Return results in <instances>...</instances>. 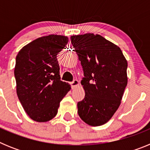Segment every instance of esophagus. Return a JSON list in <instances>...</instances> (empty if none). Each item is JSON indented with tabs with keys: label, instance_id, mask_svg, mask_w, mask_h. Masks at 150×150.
Masks as SVG:
<instances>
[{
	"label": "esophagus",
	"instance_id": "1",
	"mask_svg": "<svg viewBox=\"0 0 150 150\" xmlns=\"http://www.w3.org/2000/svg\"><path fill=\"white\" fill-rule=\"evenodd\" d=\"M71 87H72V88H76V87L78 85H79V81H78L77 79H74V81L71 82Z\"/></svg>",
	"mask_w": 150,
	"mask_h": 150
}]
</instances>
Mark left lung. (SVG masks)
Returning a JSON list of instances; mask_svg holds the SVG:
<instances>
[{
  "instance_id": "8db88e82",
  "label": "left lung",
  "mask_w": 150,
  "mask_h": 150,
  "mask_svg": "<svg viewBox=\"0 0 150 150\" xmlns=\"http://www.w3.org/2000/svg\"><path fill=\"white\" fill-rule=\"evenodd\" d=\"M71 40L84 73L81 84L86 95L77 103L78 114L89 125H102L121 104L128 63L120 47L99 34L74 35Z\"/></svg>"
}]
</instances>
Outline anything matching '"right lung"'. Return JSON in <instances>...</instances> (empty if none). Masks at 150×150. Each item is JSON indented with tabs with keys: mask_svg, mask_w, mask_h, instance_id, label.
Instances as JSON below:
<instances>
[{
	"mask_svg": "<svg viewBox=\"0 0 150 150\" xmlns=\"http://www.w3.org/2000/svg\"><path fill=\"white\" fill-rule=\"evenodd\" d=\"M68 43L65 36L50 34L25 46L16 59V93L29 117L38 122L56 116L60 102L71 90L61 80L57 55Z\"/></svg>",
	"mask_w": 150,
	"mask_h": 150,
	"instance_id": "add662e5",
	"label": "right lung"
}]
</instances>
